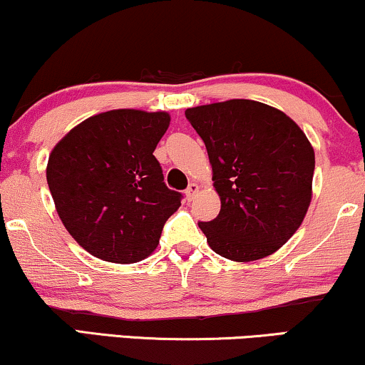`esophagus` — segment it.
<instances>
[{"instance_id":"obj_1","label":"esophagus","mask_w":365,"mask_h":365,"mask_svg":"<svg viewBox=\"0 0 365 365\" xmlns=\"http://www.w3.org/2000/svg\"><path fill=\"white\" fill-rule=\"evenodd\" d=\"M200 187H201V186H200V184H197V182H191V184H189L187 189H186V200L191 201L192 197H194V194L200 191Z\"/></svg>"}]
</instances>
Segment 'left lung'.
<instances>
[{
  "instance_id": "obj_1",
  "label": "left lung",
  "mask_w": 365,
  "mask_h": 365,
  "mask_svg": "<svg viewBox=\"0 0 365 365\" xmlns=\"http://www.w3.org/2000/svg\"><path fill=\"white\" fill-rule=\"evenodd\" d=\"M205 140L217 217L200 223L211 250L246 263L280 250L300 228L312 201L315 153L285 112L246 98L186 110Z\"/></svg>"
}]
</instances>
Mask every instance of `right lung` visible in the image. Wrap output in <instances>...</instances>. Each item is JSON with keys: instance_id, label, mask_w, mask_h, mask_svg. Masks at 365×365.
Here are the masks:
<instances>
[{"instance_id": "obj_1", "label": "right lung", "mask_w": 365, "mask_h": 365, "mask_svg": "<svg viewBox=\"0 0 365 365\" xmlns=\"http://www.w3.org/2000/svg\"><path fill=\"white\" fill-rule=\"evenodd\" d=\"M169 122L168 112H102L50 153L46 182L56 212L85 252L125 264L158 248L164 223L181 206L153 154Z\"/></svg>"}]
</instances>
